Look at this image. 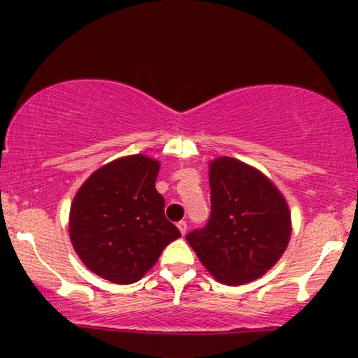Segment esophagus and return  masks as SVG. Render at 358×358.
Returning a JSON list of instances; mask_svg holds the SVG:
<instances>
[{
    "instance_id": "1",
    "label": "esophagus",
    "mask_w": 358,
    "mask_h": 358,
    "mask_svg": "<svg viewBox=\"0 0 358 358\" xmlns=\"http://www.w3.org/2000/svg\"><path fill=\"white\" fill-rule=\"evenodd\" d=\"M176 227L180 229V232H182V236H185V234H187V222H185V220H180L178 224H176Z\"/></svg>"
}]
</instances>
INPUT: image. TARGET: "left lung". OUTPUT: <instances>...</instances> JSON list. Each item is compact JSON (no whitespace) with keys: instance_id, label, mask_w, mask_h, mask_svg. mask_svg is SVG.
Wrapping results in <instances>:
<instances>
[{"instance_id":"1","label":"left lung","mask_w":358,"mask_h":358,"mask_svg":"<svg viewBox=\"0 0 358 358\" xmlns=\"http://www.w3.org/2000/svg\"><path fill=\"white\" fill-rule=\"evenodd\" d=\"M208 182L210 219L188 234V244L222 285L239 286L264 276L291 237L286 199L264 173L231 156L208 163Z\"/></svg>"}]
</instances>
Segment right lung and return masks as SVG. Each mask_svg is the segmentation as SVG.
I'll list each match as a JSON object with an SVG mask.
<instances>
[{"instance_id": "1", "label": "right lung", "mask_w": 358, "mask_h": 358, "mask_svg": "<svg viewBox=\"0 0 358 358\" xmlns=\"http://www.w3.org/2000/svg\"><path fill=\"white\" fill-rule=\"evenodd\" d=\"M159 162L131 155L101 166L82 183L71 205L69 234L77 256L116 285L141 279L170 242L182 237L166 220L155 188Z\"/></svg>"}]
</instances>
